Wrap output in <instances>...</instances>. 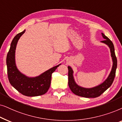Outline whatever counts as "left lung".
Listing matches in <instances>:
<instances>
[{
	"instance_id": "obj_1",
	"label": "left lung",
	"mask_w": 122,
	"mask_h": 122,
	"mask_svg": "<svg viewBox=\"0 0 122 122\" xmlns=\"http://www.w3.org/2000/svg\"><path fill=\"white\" fill-rule=\"evenodd\" d=\"M102 34L103 38L105 39L102 42L108 45L110 50L111 56L113 61L112 71L108 77L103 84H100L98 86L94 87L93 88L86 89L79 86L75 83L74 77H73L72 70L70 66H68V70H69V72H68L69 82H68V84H69V87L73 93L78 96L85 97V98H97V97H99L112 85L113 81H114L115 76H116V69L117 67V59L116 54H115L114 45H113V42L106 36H105L104 34L103 33H102Z\"/></svg>"
}]
</instances>
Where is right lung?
<instances>
[{"mask_svg":"<svg viewBox=\"0 0 122 122\" xmlns=\"http://www.w3.org/2000/svg\"><path fill=\"white\" fill-rule=\"evenodd\" d=\"M25 30L14 37L6 56L8 80L11 85L23 95L27 97L40 96L46 93L50 88L52 74L59 65L55 66L39 76L28 77L19 72L15 64V51L17 43Z\"/></svg>","mask_w":122,"mask_h":122,"instance_id":"obj_1","label":"right lung"}]
</instances>
